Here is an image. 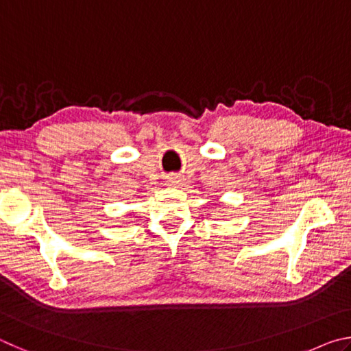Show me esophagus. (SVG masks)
I'll return each instance as SVG.
<instances>
[{
    "label": "esophagus",
    "mask_w": 351,
    "mask_h": 351,
    "mask_svg": "<svg viewBox=\"0 0 351 351\" xmlns=\"http://www.w3.org/2000/svg\"><path fill=\"white\" fill-rule=\"evenodd\" d=\"M169 184H170V186H178V184H180V181H178V178H170Z\"/></svg>",
    "instance_id": "1"
}]
</instances>
